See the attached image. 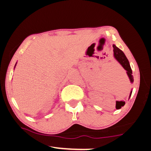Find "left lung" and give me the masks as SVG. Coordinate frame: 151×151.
Returning <instances> with one entry per match:
<instances>
[{"instance_id":"8db88e82","label":"left lung","mask_w":151,"mask_h":151,"mask_svg":"<svg viewBox=\"0 0 151 151\" xmlns=\"http://www.w3.org/2000/svg\"><path fill=\"white\" fill-rule=\"evenodd\" d=\"M113 48H114V56L115 57L116 59L119 61V63L122 66L125 70H127V73L128 76H129L130 81H131V83H133L134 79H133V76L132 75V70L131 66H130V64L129 60H128L127 58L126 57V56L124 54V52L122 51L118 47H116L115 45H113ZM132 94V92L130 94V96H131ZM123 105V106H124ZM120 108H121V106H116V109H119Z\"/></svg>"}]
</instances>
